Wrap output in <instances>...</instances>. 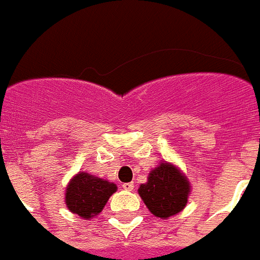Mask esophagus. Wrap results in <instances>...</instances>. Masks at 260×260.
<instances>
[{
	"instance_id": "1",
	"label": "esophagus",
	"mask_w": 260,
	"mask_h": 260,
	"mask_svg": "<svg viewBox=\"0 0 260 260\" xmlns=\"http://www.w3.org/2000/svg\"><path fill=\"white\" fill-rule=\"evenodd\" d=\"M134 183L132 182H128V183H122V189L126 190V191H132L134 190Z\"/></svg>"
}]
</instances>
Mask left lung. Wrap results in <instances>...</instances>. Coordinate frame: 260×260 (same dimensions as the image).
I'll list each match as a JSON object with an SVG mask.
<instances>
[{"mask_svg":"<svg viewBox=\"0 0 260 260\" xmlns=\"http://www.w3.org/2000/svg\"><path fill=\"white\" fill-rule=\"evenodd\" d=\"M191 185L181 169L166 160L148 174L138 193L151 213L160 218H169L185 209Z\"/></svg>","mask_w":260,"mask_h":260,"instance_id":"8db88e82","label":"left lung"}]
</instances>
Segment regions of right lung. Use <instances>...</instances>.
<instances>
[{
	"instance_id": "right-lung-1",
	"label": "right lung",
	"mask_w": 260,
	"mask_h": 260,
	"mask_svg": "<svg viewBox=\"0 0 260 260\" xmlns=\"http://www.w3.org/2000/svg\"><path fill=\"white\" fill-rule=\"evenodd\" d=\"M117 191L113 182L79 171L67 183L64 191V204L71 213L81 218L91 220L101 213L110 196Z\"/></svg>"
}]
</instances>
